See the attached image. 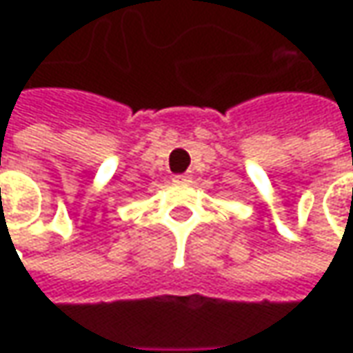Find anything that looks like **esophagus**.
<instances>
[{
    "label": "esophagus",
    "mask_w": 353,
    "mask_h": 353,
    "mask_svg": "<svg viewBox=\"0 0 353 353\" xmlns=\"http://www.w3.org/2000/svg\"><path fill=\"white\" fill-rule=\"evenodd\" d=\"M174 181L176 183H190V174H176Z\"/></svg>",
    "instance_id": "esophagus-1"
}]
</instances>
